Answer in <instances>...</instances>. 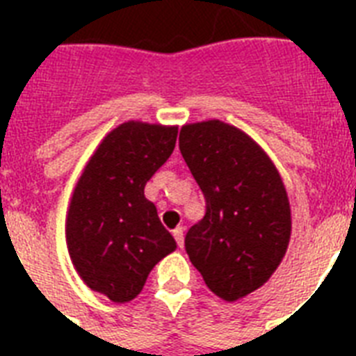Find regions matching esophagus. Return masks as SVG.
Segmentation results:
<instances>
[{
    "mask_svg": "<svg viewBox=\"0 0 356 356\" xmlns=\"http://www.w3.org/2000/svg\"><path fill=\"white\" fill-rule=\"evenodd\" d=\"M173 238H175V242H177L179 248H183V243H184V227L173 229Z\"/></svg>",
    "mask_w": 356,
    "mask_h": 356,
    "instance_id": "esophagus-1",
    "label": "esophagus"
}]
</instances>
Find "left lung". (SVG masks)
I'll list each match as a JSON object with an SVG mask.
<instances>
[{
  "instance_id": "8db88e82",
  "label": "left lung",
  "mask_w": 356,
  "mask_h": 356,
  "mask_svg": "<svg viewBox=\"0 0 356 356\" xmlns=\"http://www.w3.org/2000/svg\"><path fill=\"white\" fill-rule=\"evenodd\" d=\"M179 149L207 205L184 249L207 286L236 301L262 286L286 253L292 220L284 184L264 151L220 120L184 125Z\"/></svg>"
}]
</instances>
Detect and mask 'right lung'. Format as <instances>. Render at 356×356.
Masks as SVG:
<instances>
[{
	"instance_id": "right-lung-1",
	"label": "right lung",
	"mask_w": 356,
	"mask_h": 356,
	"mask_svg": "<svg viewBox=\"0 0 356 356\" xmlns=\"http://www.w3.org/2000/svg\"><path fill=\"white\" fill-rule=\"evenodd\" d=\"M175 140L177 127L122 123L105 136L75 186L66 220L70 257L86 286L114 303L136 298L153 266L177 248L144 195Z\"/></svg>"
}]
</instances>
